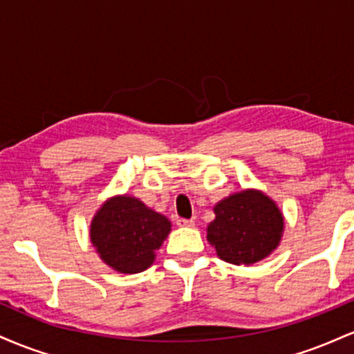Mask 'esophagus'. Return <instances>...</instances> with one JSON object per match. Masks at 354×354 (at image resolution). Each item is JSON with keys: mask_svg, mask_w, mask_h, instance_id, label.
<instances>
[{"mask_svg": "<svg viewBox=\"0 0 354 354\" xmlns=\"http://www.w3.org/2000/svg\"><path fill=\"white\" fill-rule=\"evenodd\" d=\"M178 226H183V228H191V226H194V221L193 219H185V218H180L176 221Z\"/></svg>", "mask_w": 354, "mask_h": 354, "instance_id": "esophagus-1", "label": "esophagus"}]
</instances>
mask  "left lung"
<instances>
[{"mask_svg": "<svg viewBox=\"0 0 354 354\" xmlns=\"http://www.w3.org/2000/svg\"><path fill=\"white\" fill-rule=\"evenodd\" d=\"M216 218L208 225V241L223 261L253 265L278 248L284 219L276 203L265 193L246 189L214 206Z\"/></svg>", "mask_w": 354, "mask_h": 354, "instance_id": "1", "label": "left lung"}]
</instances>
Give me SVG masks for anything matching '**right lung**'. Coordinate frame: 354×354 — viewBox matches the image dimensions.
<instances>
[{"mask_svg":"<svg viewBox=\"0 0 354 354\" xmlns=\"http://www.w3.org/2000/svg\"><path fill=\"white\" fill-rule=\"evenodd\" d=\"M171 231V223L163 214L133 196L109 198L96 211L91 221L93 246L100 258L120 273H141L154 261Z\"/></svg>","mask_w":354,"mask_h":354,"instance_id":"obj_1","label":"right lung"}]
</instances>
